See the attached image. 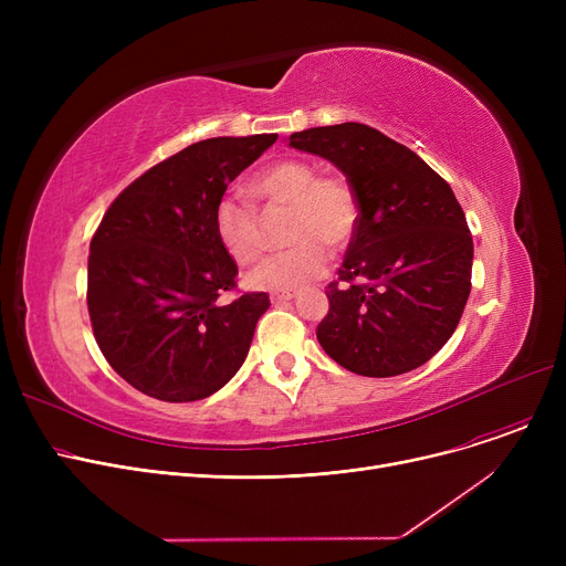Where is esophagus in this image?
I'll list each match as a JSON object with an SVG mask.
<instances>
[{
    "instance_id": "1",
    "label": "esophagus",
    "mask_w": 566,
    "mask_h": 566,
    "mask_svg": "<svg viewBox=\"0 0 566 566\" xmlns=\"http://www.w3.org/2000/svg\"><path fill=\"white\" fill-rule=\"evenodd\" d=\"M291 298H293V293H291V291H282V293H273V295H271V301H273L275 305L286 303V301H291Z\"/></svg>"
}]
</instances>
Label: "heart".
<instances>
[{
  "instance_id": "b5f03b06",
  "label": "heart",
  "mask_w": 566,
  "mask_h": 566,
  "mask_svg": "<svg viewBox=\"0 0 566 566\" xmlns=\"http://www.w3.org/2000/svg\"><path fill=\"white\" fill-rule=\"evenodd\" d=\"M254 197L268 206H291L289 250L265 259L248 282L254 289L293 291L318 280L331 263V250L350 241L360 220V203L342 176H318L305 160H282L265 167L250 184ZM213 227L218 241L238 263H252L265 250V233L254 208L235 197L216 203Z\"/></svg>"
}]
</instances>
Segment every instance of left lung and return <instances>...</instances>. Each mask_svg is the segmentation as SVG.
<instances>
[{"mask_svg": "<svg viewBox=\"0 0 566 566\" xmlns=\"http://www.w3.org/2000/svg\"><path fill=\"white\" fill-rule=\"evenodd\" d=\"M333 163L360 220L328 284L316 339L344 369L388 378L422 367L454 335L470 295L472 235L452 188L410 148L365 124L293 133Z\"/></svg>", "mask_w": 566, "mask_h": 566, "instance_id": "8db88e82", "label": "left lung"}]
</instances>
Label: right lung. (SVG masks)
<instances>
[{
	"label": "right lung",
	"mask_w": 566,
	"mask_h": 566,
	"mask_svg": "<svg viewBox=\"0 0 566 566\" xmlns=\"http://www.w3.org/2000/svg\"><path fill=\"white\" fill-rule=\"evenodd\" d=\"M277 135L211 137L142 174L88 245L86 305L112 369L171 403L211 397L248 358L265 293L220 303L238 265L218 241L216 203Z\"/></svg>",
	"instance_id": "add662e5"
}]
</instances>
